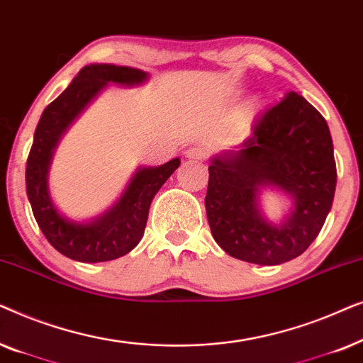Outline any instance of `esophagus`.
Instances as JSON below:
<instances>
[{
	"label": "esophagus",
	"mask_w": 363,
	"mask_h": 363,
	"mask_svg": "<svg viewBox=\"0 0 363 363\" xmlns=\"http://www.w3.org/2000/svg\"><path fill=\"white\" fill-rule=\"evenodd\" d=\"M185 157L190 158V160H205L206 152L201 147H188L185 150Z\"/></svg>",
	"instance_id": "34e87169"
}]
</instances>
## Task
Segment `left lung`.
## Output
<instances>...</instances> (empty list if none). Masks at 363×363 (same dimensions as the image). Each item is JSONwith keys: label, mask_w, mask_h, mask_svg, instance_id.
Segmentation results:
<instances>
[{"label": "left lung", "mask_w": 363, "mask_h": 363, "mask_svg": "<svg viewBox=\"0 0 363 363\" xmlns=\"http://www.w3.org/2000/svg\"><path fill=\"white\" fill-rule=\"evenodd\" d=\"M206 216L215 241L228 255L274 266L301 256L324 226L334 201L337 170L325 118L304 97L289 92L257 118L241 150L215 157L208 167ZM293 198L279 227L260 215L261 186Z\"/></svg>", "instance_id": "left-lung-1"}]
</instances>
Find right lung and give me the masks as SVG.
<instances>
[{
  "mask_svg": "<svg viewBox=\"0 0 363 363\" xmlns=\"http://www.w3.org/2000/svg\"><path fill=\"white\" fill-rule=\"evenodd\" d=\"M147 77V72L140 69L91 64L82 67L66 91L44 108L38 122L26 163L28 198L46 240L54 250L74 261L104 262L130 252L145 231L153 196L180 167V158H173L162 167L138 168L121 200L92 223L64 218L49 195L48 172L54 148L74 118L108 82L135 86Z\"/></svg>",
  "mask_w": 363,
  "mask_h": 363,
  "instance_id": "right-lung-1",
  "label": "right lung"
}]
</instances>
